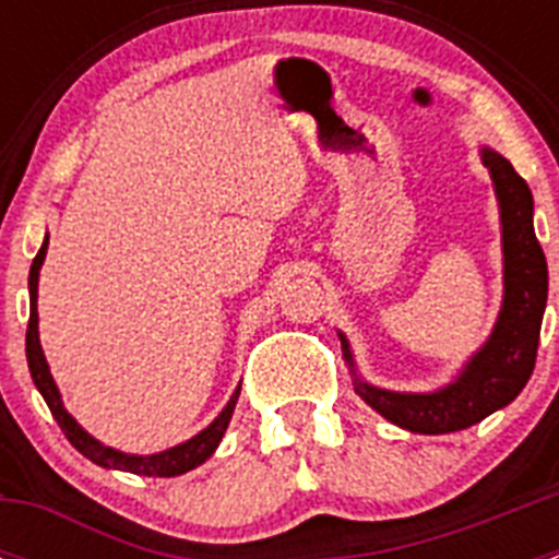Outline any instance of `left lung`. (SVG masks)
<instances>
[{
	"label": "left lung",
	"mask_w": 559,
	"mask_h": 559,
	"mask_svg": "<svg viewBox=\"0 0 559 559\" xmlns=\"http://www.w3.org/2000/svg\"><path fill=\"white\" fill-rule=\"evenodd\" d=\"M481 162L496 185L503 246V305L487 344L464 364L453 383L428 394H406L360 380L347 335L338 333L360 400H367L389 423L414 433H451L476 426L498 408L510 406L535 369L549 296V269L532 226L535 201L530 185L501 153L481 147Z\"/></svg>",
	"instance_id": "obj_1"
}]
</instances>
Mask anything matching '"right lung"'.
I'll return each instance as SVG.
<instances>
[{
    "label": "right lung",
    "instance_id": "obj_1",
    "mask_svg": "<svg viewBox=\"0 0 559 559\" xmlns=\"http://www.w3.org/2000/svg\"><path fill=\"white\" fill-rule=\"evenodd\" d=\"M47 243H49V237L44 240L41 249H38L33 265H29V280H27V285H29L27 367H29V374H33V383H36V389L41 392V397L47 400L49 412H52V417L58 419V426H61V431L67 433L69 442H72V445H75L78 451L83 453V456L92 459L95 464H100V467H108V471L136 473V476L170 478V476H181V473H187V471H192V467L204 464L206 459L215 453V448L221 445V439H224L226 426H229V419H231V412H235V403H237V397H240V386L235 389V394H231V400L226 403L224 412L212 419L204 431L195 433V437L187 439V442H181V445L167 448V451H162V453H151V456H133V453H122V451H114V448L103 445V442H97L92 433L83 431V428L78 426V419L72 417L67 408H63L56 380H52V374H49L47 358H44L41 341H38V308H36V302H38V271H41L44 257H47Z\"/></svg>",
    "mask_w": 559,
    "mask_h": 559
}]
</instances>
